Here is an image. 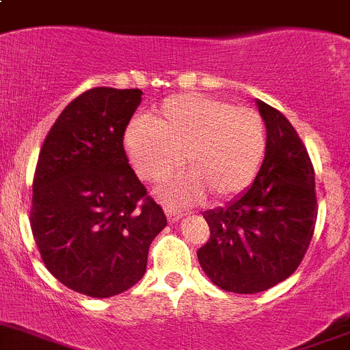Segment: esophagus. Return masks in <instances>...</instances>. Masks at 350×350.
<instances>
[{
    "label": "esophagus",
    "mask_w": 350,
    "mask_h": 350,
    "mask_svg": "<svg viewBox=\"0 0 350 350\" xmlns=\"http://www.w3.org/2000/svg\"><path fill=\"white\" fill-rule=\"evenodd\" d=\"M165 213H166V217H168L170 224L178 222V220L182 219V215H184L180 210H175V208L168 206V204H165Z\"/></svg>",
    "instance_id": "obj_1"
}]
</instances>
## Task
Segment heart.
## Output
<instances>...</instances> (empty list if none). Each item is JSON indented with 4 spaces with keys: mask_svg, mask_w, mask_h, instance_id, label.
<instances>
[{
    "mask_svg": "<svg viewBox=\"0 0 350 350\" xmlns=\"http://www.w3.org/2000/svg\"><path fill=\"white\" fill-rule=\"evenodd\" d=\"M267 146L262 116L253 107L204 95H175L158 116L139 118L124 133V149L135 173L161 184L180 170L187 175L163 191L177 203L226 200L245 191L260 168Z\"/></svg>",
    "mask_w": 350,
    "mask_h": 350,
    "instance_id": "b5f03b06",
    "label": "heart"
}]
</instances>
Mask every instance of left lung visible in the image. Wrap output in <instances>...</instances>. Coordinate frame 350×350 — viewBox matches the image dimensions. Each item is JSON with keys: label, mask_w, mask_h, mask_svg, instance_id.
I'll list each match as a JSON object with an SVG mask.
<instances>
[{"label": "left lung", "mask_w": 350, "mask_h": 350, "mask_svg": "<svg viewBox=\"0 0 350 350\" xmlns=\"http://www.w3.org/2000/svg\"><path fill=\"white\" fill-rule=\"evenodd\" d=\"M267 128L265 158L246 192L203 213L210 239L198 250L206 275L232 293H260L290 278L304 260L317 219L314 166L278 109L256 100Z\"/></svg>", "instance_id": "obj_1"}]
</instances>
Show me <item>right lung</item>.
Segmentation results:
<instances>
[{"label":"right lung","mask_w":350,"mask_h":350,"mask_svg":"<svg viewBox=\"0 0 350 350\" xmlns=\"http://www.w3.org/2000/svg\"><path fill=\"white\" fill-rule=\"evenodd\" d=\"M140 100L139 88L86 90L50 128L34 170L29 220L43 264L95 299L139 283L166 226L123 147Z\"/></svg>","instance_id":"1"}]
</instances>
